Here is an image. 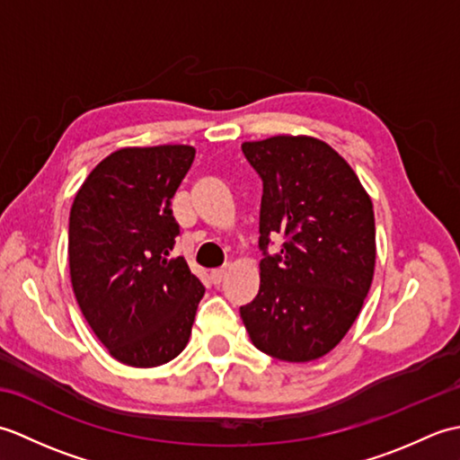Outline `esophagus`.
I'll return each mask as SVG.
<instances>
[{"instance_id": "1", "label": "esophagus", "mask_w": 460, "mask_h": 460, "mask_svg": "<svg viewBox=\"0 0 460 460\" xmlns=\"http://www.w3.org/2000/svg\"><path fill=\"white\" fill-rule=\"evenodd\" d=\"M225 277H227V267H219V269L209 270V279L213 280V285H219Z\"/></svg>"}]
</instances>
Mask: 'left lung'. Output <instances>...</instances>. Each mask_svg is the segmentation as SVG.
I'll list each match as a JSON object with an SVG mask.
<instances>
[{
  "mask_svg": "<svg viewBox=\"0 0 460 460\" xmlns=\"http://www.w3.org/2000/svg\"><path fill=\"white\" fill-rule=\"evenodd\" d=\"M262 181L261 287L241 318L261 351L318 359L358 318L376 267L374 205L328 144L275 136L241 146ZM279 234L283 245L269 253Z\"/></svg>",
  "mask_w": 460,
  "mask_h": 460,
  "instance_id": "left-lung-1",
  "label": "left lung"
}]
</instances>
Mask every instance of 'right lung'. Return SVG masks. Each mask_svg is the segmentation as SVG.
I'll return each mask as SVG.
<instances>
[{
	"mask_svg": "<svg viewBox=\"0 0 460 460\" xmlns=\"http://www.w3.org/2000/svg\"><path fill=\"white\" fill-rule=\"evenodd\" d=\"M191 146L124 148L89 173L68 217L76 302L111 356L126 366L168 364L188 346L201 280L183 257L172 198L191 168Z\"/></svg>",
	"mask_w": 460,
	"mask_h": 460,
	"instance_id": "right-lung-1",
	"label": "right lung"
}]
</instances>
